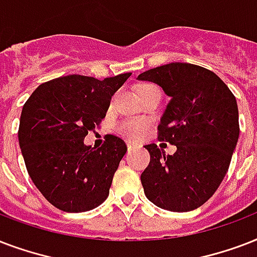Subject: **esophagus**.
Instances as JSON below:
<instances>
[{
    "instance_id": "1",
    "label": "esophagus",
    "mask_w": 257,
    "mask_h": 257,
    "mask_svg": "<svg viewBox=\"0 0 257 257\" xmlns=\"http://www.w3.org/2000/svg\"><path fill=\"white\" fill-rule=\"evenodd\" d=\"M135 147H137V145H135V143L127 142V149H128V150H133V149H135Z\"/></svg>"
}]
</instances>
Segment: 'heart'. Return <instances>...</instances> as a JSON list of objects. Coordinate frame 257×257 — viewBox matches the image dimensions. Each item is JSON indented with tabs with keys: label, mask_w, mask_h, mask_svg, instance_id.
<instances>
[{
	"label": "heart",
	"mask_w": 257,
	"mask_h": 257,
	"mask_svg": "<svg viewBox=\"0 0 257 257\" xmlns=\"http://www.w3.org/2000/svg\"><path fill=\"white\" fill-rule=\"evenodd\" d=\"M154 85L146 84L142 85L139 88V92L142 91H146L149 88H153ZM119 133L122 135H124L126 138L128 139H139L142 137L147 130V122L143 120V119H130V120H123L120 122V124L118 126Z\"/></svg>",
	"instance_id": "heart-1"
}]
</instances>
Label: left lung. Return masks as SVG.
<instances>
[{"label": "left lung", "instance_id": "obj_1", "mask_svg": "<svg viewBox=\"0 0 257 257\" xmlns=\"http://www.w3.org/2000/svg\"><path fill=\"white\" fill-rule=\"evenodd\" d=\"M137 79L156 83L170 97L158 138L177 146L173 156L156 143L145 146L150 153L141 176L145 194L161 209H197L229 168L240 134L236 97L216 73L189 63L161 65Z\"/></svg>", "mask_w": 257, "mask_h": 257}]
</instances>
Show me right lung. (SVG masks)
I'll use <instances>...</instances> for the list:
<instances>
[{
    "instance_id": "right-lung-1",
    "label": "right lung",
    "mask_w": 257,
    "mask_h": 257,
    "mask_svg": "<svg viewBox=\"0 0 257 257\" xmlns=\"http://www.w3.org/2000/svg\"><path fill=\"white\" fill-rule=\"evenodd\" d=\"M130 76H61L39 85L25 101L19 127L21 153L36 188L57 209L87 212L108 197L126 143L107 135L96 150L84 138L106 116L111 97Z\"/></svg>"
}]
</instances>
